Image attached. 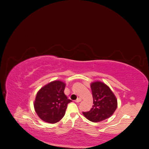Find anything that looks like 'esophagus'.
<instances>
[{
  "instance_id": "esophagus-1",
  "label": "esophagus",
  "mask_w": 149,
  "mask_h": 149,
  "mask_svg": "<svg viewBox=\"0 0 149 149\" xmlns=\"http://www.w3.org/2000/svg\"><path fill=\"white\" fill-rule=\"evenodd\" d=\"M81 101V98H80V97H78L77 100L75 101L76 102H80Z\"/></svg>"
}]
</instances>
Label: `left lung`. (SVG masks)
<instances>
[{"instance_id": "left-lung-1", "label": "left lung", "mask_w": 149, "mask_h": 149, "mask_svg": "<svg viewBox=\"0 0 149 149\" xmlns=\"http://www.w3.org/2000/svg\"><path fill=\"white\" fill-rule=\"evenodd\" d=\"M91 88L94 104L90 111L83 112V115L94 123L110 118L118 106V101L114 94L107 85L102 82L91 83Z\"/></svg>"}]
</instances>
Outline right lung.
<instances>
[{
    "label": "right lung",
    "mask_w": 149,
    "mask_h": 149,
    "mask_svg": "<svg viewBox=\"0 0 149 149\" xmlns=\"http://www.w3.org/2000/svg\"><path fill=\"white\" fill-rule=\"evenodd\" d=\"M65 84L60 81L49 83L40 89L34 102L35 112L47 123L54 124L65 116L68 100L64 94Z\"/></svg>",
    "instance_id": "add662e5"
}]
</instances>
